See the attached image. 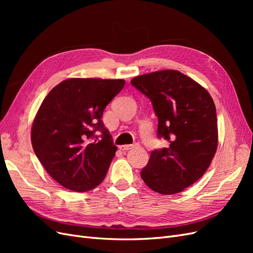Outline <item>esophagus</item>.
Segmentation results:
<instances>
[{
  "mask_svg": "<svg viewBox=\"0 0 253 253\" xmlns=\"http://www.w3.org/2000/svg\"><path fill=\"white\" fill-rule=\"evenodd\" d=\"M137 143H133V144H124V145H120V150H122V151H127V150H131V149H133V148H135V147H137Z\"/></svg>",
  "mask_w": 253,
  "mask_h": 253,
  "instance_id": "34e87169",
  "label": "esophagus"
}]
</instances>
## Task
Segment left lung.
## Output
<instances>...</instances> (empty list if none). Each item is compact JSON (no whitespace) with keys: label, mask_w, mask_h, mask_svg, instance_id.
<instances>
[{"label":"left lung","mask_w":253,"mask_h":253,"mask_svg":"<svg viewBox=\"0 0 253 253\" xmlns=\"http://www.w3.org/2000/svg\"><path fill=\"white\" fill-rule=\"evenodd\" d=\"M131 83L153 104L158 138L170 142L151 152L141 178L159 194L179 193L202 177L215 155V104L206 88L178 71L137 76Z\"/></svg>","instance_id":"left-lung-1"}]
</instances>
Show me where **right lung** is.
Instances as JSON below:
<instances>
[{
    "instance_id": "1",
    "label": "right lung",
    "mask_w": 253,
    "mask_h": 253,
    "mask_svg": "<svg viewBox=\"0 0 253 253\" xmlns=\"http://www.w3.org/2000/svg\"><path fill=\"white\" fill-rule=\"evenodd\" d=\"M125 84L122 79L71 78L45 97L32 143L44 169L62 187L86 192L104 179L117 147L101 117Z\"/></svg>"
}]
</instances>
